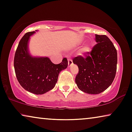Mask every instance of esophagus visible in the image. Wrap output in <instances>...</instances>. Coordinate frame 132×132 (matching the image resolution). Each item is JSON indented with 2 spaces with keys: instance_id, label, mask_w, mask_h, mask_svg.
Wrapping results in <instances>:
<instances>
[{
  "instance_id": "esophagus-1",
  "label": "esophagus",
  "mask_w": 132,
  "mask_h": 132,
  "mask_svg": "<svg viewBox=\"0 0 132 132\" xmlns=\"http://www.w3.org/2000/svg\"><path fill=\"white\" fill-rule=\"evenodd\" d=\"M68 66H69V67L71 66L72 64V60H71V59H68Z\"/></svg>"
}]
</instances>
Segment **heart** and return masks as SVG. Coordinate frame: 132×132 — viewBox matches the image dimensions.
Here are the masks:
<instances>
[{
	"label": "heart",
	"instance_id": "obj_1",
	"mask_svg": "<svg viewBox=\"0 0 132 132\" xmlns=\"http://www.w3.org/2000/svg\"><path fill=\"white\" fill-rule=\"evenodd\" d=\"M89 51V47L87 46H86L84 47V48L82 49V51H81V53H86L87 52H88Z\"/></svg>",
	"mask_w": 132,
	"mask_h": 132
}]
</instances>
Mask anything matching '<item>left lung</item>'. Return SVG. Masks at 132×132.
<instances>
[{
	"mask_svg": "<svg viewBox=\"0 0 132 132\" xmlns=\"http://www.w3.org/2000/svg\"><path fill=\"white\" fill-rule=\"evenodd\" d=\"M96 44L85 56L75 57L74 64L79 67L76 83L80 90L89 94H99L111 85L115 78L117 52L106 35L96 34Z\"/></svg>",
	"mask_w": 132,
	"mask_h": 132,
	"instance_id": "1",
	"label": "left lung"
}]
</instances>
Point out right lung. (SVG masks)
Wrapping results in <instances>:
<instances>
[{"label": "right lung", "instance_id": "add662e5", "mask_svg": "<svg viewBox=\"0 0 132 132\" xmlns=\"http://www.w3.org/2000/svg\"><path fill=\"white\" fill-rule=\"evenodd\" d=\"M35 31L28 32L19 42L15 53L14 65L16 79L21 86L30 92L42 95L52 90L56 85L61 71L68 66V61L63 58L55 64L47 57L34 58L29 55L28 42Z\"/></svg>", "mask_w": 132, "mask_h": 132}]
</instances>
